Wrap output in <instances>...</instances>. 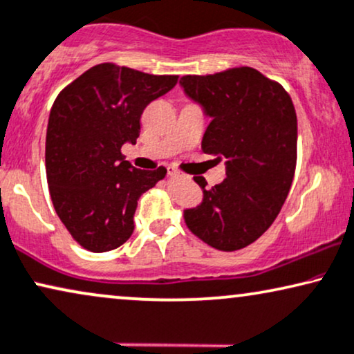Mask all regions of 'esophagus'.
<instances>
[{"instance_id": "esophagus-1", "label": "esophagus", "mask_w": 354, "mask_h": 354, "mask_svg": "<svg viewBox=\"0 0 354 354\" xmlns=\"http://www.w3.org/2000/svg\"><path fill=\"white\" fill-rule=\"evenodd\" d=\"M167 173H168V176H180V173L176 171V169L174 168H171V167H168V169H167Z\"/></svg>"}]
</instances>
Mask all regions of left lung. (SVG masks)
<instances>
[{
  "mask_svg": "<svg viewBox=\"0 0 354 354\" xmlns=\"http://www.w3.org/2000/svg\"><path fill=\"white\" fill-rule=\"evenodd\" d=\"M180 86L210 119L205 153L227 160V178L204 189L203 204L185 210L194 235L222 252L248 247L279 214L297 158V115L279 83L250 66L207 77H183Z\"/></svg>",
  "mask_w": 354,
  "mask_h": 354,
  "instance_id": "1",
  "label": "left lung"
}]
</instances>
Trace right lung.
<instances>
[{
    "label": "right lung",
    "mask_w": 354,
    "mask_h": 354,
    "mask_svg": "<svg viewBox=\"0 0 354 354\" xmlns=\"http://www.w3.org/2000/svg\"><path fill=\"white\" fill-rule=\"evenodd\" d=\"M178 77L101 64L84 71L53 102L46 138L50 198L71 236L93 253L120 247L133 232L137 201L167 168L137 169L120 153L136 144L140 115Z\"/></svg>",
    "instance_id": "obj_1"
}]
</instances>
